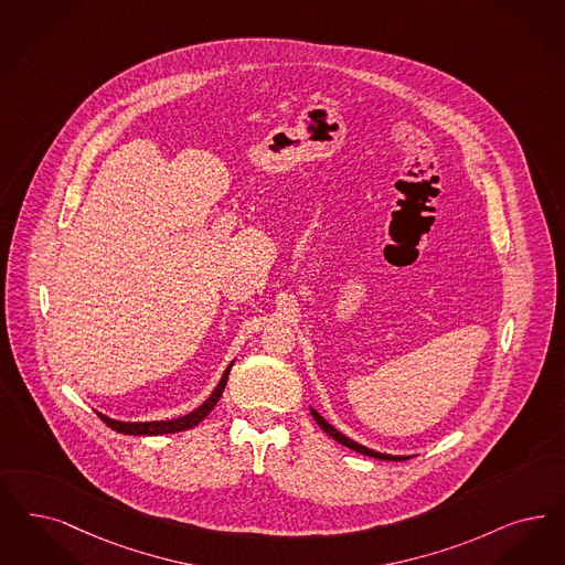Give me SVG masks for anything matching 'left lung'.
I'll use <instances>...</instances> for the list:
<instances>
[{
  "mask_svg": "<svg viewBox=\"0 0 565 565\" xmlns=\"http://www.w3.org/2000/svg\"><path fill=\"white\" fill-rule=\"evenodd\" d=\"M312 417H315V422L319 424V428L323 429L328 436H331L335 443H340V445H344V447L352 448V450H356V452H361V455H367V457H375V459H384V461H405V459H409V457H394V455H384V452H375V450H371V448L363 447V445H356L354 440L351 438H347L342 431H338V429L330 426L317 411L311 409Z\"/></svg>",
  "mask_w": 565,
  "mask_h": 565,
  "instance_id": "left-lung-1",
  "label": "left lung"
}]
</instances>
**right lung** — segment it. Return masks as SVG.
Returning <instances> with one entry per match:
<instances>
[{
	"label": "right lung",
	"instance_id": "1",
	"mask_svg": "<svg viewBox=\"0 0 565 565\" xmlns=\"http://www.w3.org/2000/svg\"><path fill=\"white\" fill-rule=\"evenodd\" d=\"M234 365V363H232ZM232 365L225 370L218 386L214 388L213 394L206 398L204 405H200L198 409L183 415V417H177V419H167V422H139V424H129V422H117V419H110L106 415L98 413L99 419L108 426V428L117 429L120 434H134V436H158V434H173V431H183V429L194 428L198 426L211 411L214 409V405L218 403L225 384H227V375L232 371Z\"/></svg>",
	"mask_w": 565,
	"mask_h": 565
}]
</instances>
